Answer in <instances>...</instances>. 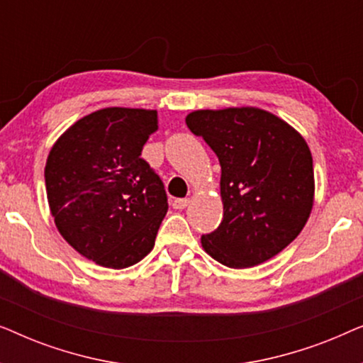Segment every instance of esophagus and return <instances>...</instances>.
Here are the masks:
<instances>
[{
	"label": "esophagus",
	"mask_w": 363,
	"mask_h": 363,
	"mask_svg": "<svg viewBox=\"0 0 363 363\" xmlns=\"http://www.w3.org/2000/svg\"><path fill=\"white\" fill-rule=\"evenodd\" d=\"M188 205H190V198H178V200H173L172 203L175 210H185Z\"/></svg>",
	"instance_id": "1"
}]
</instances>
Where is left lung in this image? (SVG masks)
Returning <instances> with one entry per match:
<instances>
[{"label": "left lung", "mask_w": 363, "mask_h": 363, "mask_svg": "<svg viewBox=\"0 0 363 363\" xmlns=\"http://www.w3.org/2000/svg\"><path fill=\"white\" fill-rule=\"evenodd\" d=\"M186 125L221 165L223 221L201 246L233 269L261 264L297 238L314 205V167L296 128L257 107L195 111Z\"/></svg>", "instance_id": "left-lung-1"}]
</instances>
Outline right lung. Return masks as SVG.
I'll list each match as a JSON object with an SVG mask.
<instances>
[{"mask_svg": "<svg viewBox=\"0 0 363 363\" xmlns=\"http://www.w3.org/2000/svg\"><path fill=\"white\" fill-rule=\"evenodd\" d=\"M157 128V111L107 107L79 118L49 152L44 178L56 228L99 266H133L155 245L167 193L140 155Z\"/></svg>", "mask_w": 363, "mask_h": 363, "instance_id": "obj_1", "label": "right lung"}]
</instances>
